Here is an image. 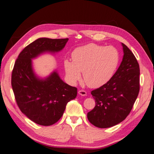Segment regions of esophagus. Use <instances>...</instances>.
I'll list each match as a JSON object with an SVG mask.
<instances>
[{"label": "esophagus", "mask_w": 154, "mask_h": 154, "mask_svg": "<svg viewBox=\"0 0 154 154\" xmlns=\"http://www.w3.org/2000/svg\"><path fill=\"white\" fill-rule=\"evenodd\" d=\"M78 93H79V95H80L81 96L87 95V92L85 91H84V90H79V92H78Z\"/></svg>", "instance_id": "1"}]
</instances>
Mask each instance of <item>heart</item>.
<instances>
[{"mask_svg":"<svg viewBox=\"0 0 154 154\" xmlns=\"http://www.w3.org/2000/svg\"><path fill=\"white\" fill-rule=\"evenodd\" d=\"M72 60L65 59L64 68L69 83L75 85L81 78L87 85L97 88L106 84L115 74L119 63V54L115 47L89 43L77 47Z\"/></svg>","mask_w":154,"mask_h":154,"instance_id":"1","label":"heart"}]
</instances>
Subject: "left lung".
<instances>
[{
    "label": "left lung",
    "instance_id": "1",
    "mask_svg": "<svg viewBox=\"0 0 154 154\" xmlns=\"http://www.w3.org/2000/svg\"><path fill=\"white\" fill-rule=\"evenodd\" d=\"M122 61L111 80L91 91L95 100L87 119L93 125L107 128L124 120L133 107L140 91V66L135 57L122 43Z\"/></svg>",
    "mask_w": 154,
    "mask_h": 154
}]
</instances>
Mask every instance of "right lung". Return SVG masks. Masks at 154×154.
I'll return each instance as SVG.
<instances>
[{"mask_svg": "<svg viewBox=\"0 0 154 154\" xmlns=\"http://www.w3.org/2000/svg\"><path fill=\"white\" fill-rule=\"evenodd\" d=\"M68 40L39 38L21 51L14 63L11 85L17 103L23 114L38 125L58 122L68 102L76 97L77 89L65 83L57 70L44 78L38 76L32 60L42 54L59 52Z\"/></svg>", "mask_w": 154, "mask_h": 154, "instance_id": "add662e5", "label": "right lung"}]
</instances>
